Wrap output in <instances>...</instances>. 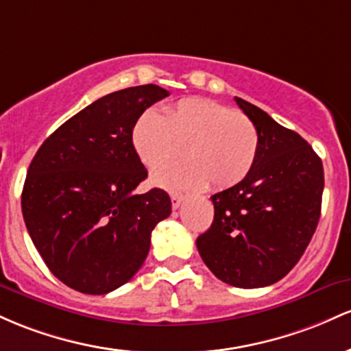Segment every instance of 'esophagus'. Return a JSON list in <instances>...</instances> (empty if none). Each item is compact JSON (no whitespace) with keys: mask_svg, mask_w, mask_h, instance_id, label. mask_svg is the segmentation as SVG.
<instances>
[{"mask_svg":"<svg viewBox=\"0 0 351 351\" xmlns=\"http://www.w3.org/2000/svg\"><path fill=\"white\" fill-rule=\"evenodd\" d=\"M184 194H179V192H172L171 194V202H172V208H179L180 204L184 202Z\"/></svg>","mask_w":351,"mask_h":351,"instance_id":"obj_1","label":"esophagus"}]
</instances>
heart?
Wrapping results in <instances>:
<instances>
[{
    "label": "heart",
    "instance_id": "heart-1",
    "mask_svg": "<svg viewBox=\"0 0 351 351\" xmlns=\"http://www.w3.org/2000/svg\"><path fill=\"white\" fill-rule=\"evenodd\" d=\"M258 131L242 112L204 97H187L165 109L164 117L144 112L132 129L137 156L162 187L228 189L242 182L258 156Z\"/></svg>",
    "mask_w": 351,
    "mask_h": 351
}]
</instances>
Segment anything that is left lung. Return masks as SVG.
I'll list each match as a JSON object with an SVG mask.
<instances>
[{
    "instance_id": "obj_1",
    "label": "left lung",
    "mask_w": 351,
    "mask_h": 351,
    "mask_svg": "<svg viewBox=\"0 0 351 351\" xmlns=\"http://www.w3.org/2000/svg\"><path fill=\"white\" fill-rule=\"evenodd\" d=\"M258 131V156L237 186L210 197L214 222L197 249L219 280L261 289L297 265L320 219L324 165L312 145L257 106L235 97Z\"/></svg>"
}]
</instances>
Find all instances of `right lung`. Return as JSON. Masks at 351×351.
<instances>
[{
	"instance_id": "right-lung-1",
	"label": "right lung",
	"mask_w": 351,
	"mask_h": 351,
	"mask_svg": "<svg viewBox=\"0 0 351 351\" xmlns=\"http://www.w3.org/2000/svg\"><path fill=\"white\" fill-rule=\"evenodd\" d=\"M169 90H116L59 125L31 160L21 194L29 237L51 274L81 293L119 289L143 267L151 234L171 215L162 189L136 194L147 177L132 144L143 112Z\"/></svg>"
}]
</instances>
